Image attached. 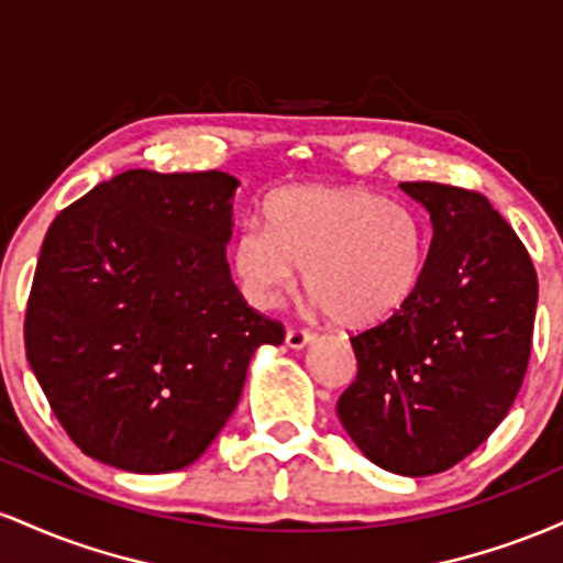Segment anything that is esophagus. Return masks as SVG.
I'll return each instance as SVG.
<instances>
[{"instance_id": "1", "label": "esophagus", "mask_w": 563, "mask_h": 563, "mask_svg": "<svg viewBox=\"0 0 563 563\" xmlns=\"http://www.w3.org/2000/svg\"><path fill=\"white\" fill-rule=\"evenodd\" d=\"M309 341H314V333H309L307 328H288L286 331V344L290 349H303Z\"/></svg>"}]
</instances>
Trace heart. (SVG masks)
<instances>
[{
	"label": "heart",
	"instance_id": "obj_1",
	"mask_svg": "<svg viewBox=\"0 0 563 563\" xmlns=\"http://www.w3.org/2000/svg\"><path fill=\"white\" fill-rule=\"evenodd\" d=\"M267 224L245 222L232 269L256 307H275L299 280L335 322L371 328L412 299L426 269L429 228L410 206L363 187L307 185L275 192Z\"/></svg>",
	"mask_w": 563,
	"mask_h": 563
}]
</instances>
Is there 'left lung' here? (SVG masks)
<instances>
[{"mask_svg":"<svg viewBox=\"0 0 563 563\" xmlns=\"http://www.w3.org/2000/svg\"><path fill=\"white\" fill-rule=\"evenodd\" d=\"M399 187L434 224L421 286L389 320L349 335L357 378L335 410L367 461L429 476L461 463L508 416L532 354L538 273L482 192Z\"/></svg>","mask_w":563,"mask_h":563,"instance_id":"8db88e82","label":"left lung"}]
</instances>
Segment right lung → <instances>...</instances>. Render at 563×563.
I'll use <instances>...</instances> for the list:
<instances>
[{"mask_svg":"<svg viewBox=\"0 0 563 563\" xmlns=\"http://www.w3.org/2000/svg\"><path fill=\"white\" fill-rule=\"evenodd\" d=\"M235 187L217 169H129L49 224L25 357L84 455L137 474L190 466L235 410L256 349L286 339L230 277Z\"/></svg>","mask_w":563,"mask_h":563,"instance_id":"obj_1","label":"right lung"}]
</instances>
